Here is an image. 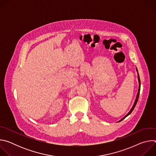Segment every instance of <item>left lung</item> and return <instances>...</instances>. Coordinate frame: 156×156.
<instances>
[{"label":"left lung","instance_id":"obj_1","mask_svg":"<svg viewBox=\"0 0 156 156\" xmlns=\"http://www.w3.org/2000/svg\"><path fill=\"white\" fill-rule=\"evenodd\" d=\"M136 72H137V73H138V83H139V88H138V93H137V95H136V99H135V102H134V104H133V107H131V110L129 111V112L124 117H123L121 120H120L118 122H121L122 120H123V119H125L127 116H128L131 112H132V111L133 110V109L135 108V106H136V104H137V102H138V98H139V95H140V87H141V82H140V76H139V73H138V69H136Z\"/></svg>","mask_w":156,"mask_h":156}]
</instances>
